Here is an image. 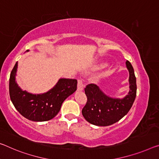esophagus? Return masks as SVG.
Returning <instances> with one entry per match:
<instances>
[{"instance_id":"esophagus-1","label":"esophagus","mask_w":159,"mask_h":159,"mask_svg":"<svg viewBox=\"0 0 159 159\" xmlns=\"http://www.w3.org/2000/svg\"><path fill=\"white\" fill-rule=\"evenodd\" d=\"M84 89V84L82 80H77V90L78 91H82Z\"/></svg>"}]
</instances>
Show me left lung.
<instances>
[{
    "label": "left lung",
    "mask_w": 159,
    "mask_h": 159,
    "mask_svg": "<svg viewBox=\"0 0 159 159\" xmlns=\"http://www.w3.org/2000/svg\"><path fill=\"white\" fill-rule=\"evenodd\" d=\"M129 72V92L123 99H115L105 94L98 86L89 84L84 88L87 101L83 107V116L90 124L107 126L119 121L130 110L136 95V81L134 68L126 62Z\"/></svg>",
    "instance_id": "left-lung-1"
}]
</instances>
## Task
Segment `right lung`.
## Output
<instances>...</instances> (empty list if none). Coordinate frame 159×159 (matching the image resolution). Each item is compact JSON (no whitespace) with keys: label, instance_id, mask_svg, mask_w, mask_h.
<instances>
[{"label":"right lung","instance_id":"right-lung-1","mask_svg":"<svg viewBox=\"0 0 159 159\" xmlns=\"http://www.w3.org/2000/svg\"><path fill=\"white\" fill-rule=\"evenodd\" d=\"M17 68L18 62L10 76V97L19 113L30 121H45L54 118L60 111L63 102L77 90V80L62 78L58 80L54 87L45 93H29L22 90L17 84Z\"/></svg>","mask_w":159,"mask_h":159}]
</instances>
